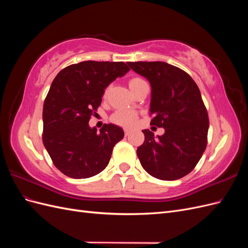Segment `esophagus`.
<instances>
[{"label":"esophagus","instance_id":"34e87169","mask_svg":"<svg viewBox=\"0 0 248 248\" xmlns=\"http://www.w3.org/2000/svg\"><path fill=\"white\" fill-rule=\"evenodd\" d=\"M124 132H125V136H126V137L129 136V134H130V130H129V129H125Z\"/></svg>","mask_w":248,"mask_h":248}]
</instances>
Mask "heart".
<instances>
[{
    "label": "heart",
    "mask_w": 248,
    "mask_h": 248,
    "mask_svg": "<svg viewBox=\"0 0 248 248\" xmlns=\"http://www.w3.org/2000/svg\"><path fill=\"white\" fill-rule=\"evenodd\" d=\"M144 81V79H141L140 78H132L129 79V87L130 89H132L134 86H137L140 82ZM107 94V91H106ZM104 94V95H106ZM138 114L136 111L130 110V109H125V108H121L118 109L117 111L114 112V115L111 116V121L116 123L117 125L123 126V127H132L137 124L138 121Z\"/></svg>",
    "instance_id": "1"
}]
</instances>
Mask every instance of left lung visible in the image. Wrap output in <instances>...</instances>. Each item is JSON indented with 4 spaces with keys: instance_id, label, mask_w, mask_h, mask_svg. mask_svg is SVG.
I'll return each mask as SVG.
<instances>
[{
    "instance_id": "1",
    "label": "left lung",
    "mask_w": 248,
    "mask_h": 248,
    "mask_svg": "<svg viewBox=\"0 0 248 248\" xmlns=\"http://www.w3.org/2000/svg\"><path fill=\"white\" fill-rule=\"evenodd\" d=\"M130 68L151 84V125L162 127L154 138L146 129L138 156L154 178L171 181L196 168L208 142L209 118L200 89L188 73L164 62H128Z\"/></svg>"
}]
</instances>
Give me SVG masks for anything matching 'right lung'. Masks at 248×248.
<instances>
[{"label":"right lung","mask_w":248,"mask_h":248,"mask_svg":"<svg viewBox=\"0 0 248 248\" xmlns=\"http://www.w3.org/2000/svg\"><path fill=\"white\" fill-rule=\"evenodd\" d=\"M130 69L123 62L84 61L58 73L43 103L42 140L55 167L64 175L85 179L99 174L123 129L104 124L98 132L89 121L112 80Z\"/></svg>","instance_id":"add662e5"}]
</instances>
